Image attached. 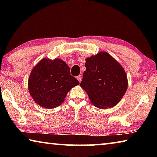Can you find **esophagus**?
<instances>
[{
  "label": "esophagus",
  "instance_id": "esophagus-1",
  "mask_svg": "<svg viewBox=\"0 0 157 157\" xmlns=\"http://www.w3.org/2000/svg\"><path fill=\"white\" fill-rule=\"evenodd\" d=\"M77 79H78V80L80 82L81 81H82V76L79 75H78V77H77Z\"/></svg>",
  "mask_w": 157,
  "mask_h": 157
}]
</instances>
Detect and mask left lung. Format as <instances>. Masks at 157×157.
Returning <instances> with one entry per match:
<instances>
[{
  "label": "left lung",
  "instance_id": "obj_1",
  "mask_svg": "<svg viewBox=\"0 0 157 157\" xmlns=\"http://www.w3.org/2000/svg\"><path fill=\"white\" fill-rule=\"evenodd\" d=\"M80 86L91 102L100 109L112 107L119 102L127 89L123 68L105 52L86 58Z\"/></svg>",
  "mask_w": 157,
  "mask_h": 157
}]
</instances>
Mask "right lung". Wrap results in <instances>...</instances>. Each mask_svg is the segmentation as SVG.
Here are the masks:
<instances>
[{"mask_svg":"<svg viewBox=\"0 0 157 157\" xmlns=\"http://www.w3.org/2000/svg\"><path fill=\"white\" fill-rule=\"evenodd\" d=\"M79 84L62 59H43L32 70L28 89L39 105L47 109L59 106L71 88Z\"/></svg>","mask_w":157,"mask_h":157,"instance_id":"1","label":"right lung"}]
</instances>
